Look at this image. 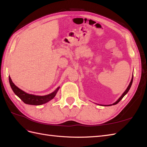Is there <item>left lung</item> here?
<instances>
[{
    "label": "left lung",
    "instance_id": "obj_1",
    "mask_svg": "<svg viewBox=\"0 0 147 147\" xmlns=\"http://www.w3.org/2000/svg\"><path fill=\"white\" fill-rule=\"evenodd\" d=\"M133 77H132V79H131V82H130V83H129V85H128V86H127V89L125 90V92H124L123 93V95H122L121 96H120V98H119L115 102V103H114L112 105H115V104H117L118 102H120V100H121L123 98L124 96H125V95L126 94V93L128 92V91L129 90V89H130V88H131V85H132V83H133ZM104 106H107V105H104Z\"/></svg>",
    "mask_w": 147,
    "mask_h": 147
}]
</instances>
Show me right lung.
Wrapping results in <instances>:
<instances>
[{
    "label": "right lung",
    "mask_w": 147,
    "mask_h": 147,
    "mask_svg": "<svg viewBox=\"0 0 147 147\" xmlns=\"http://www.w3.org/2000/svg\"><path fill=\"white\" fill-rule=\"evenodd\" d=\"M9 80L12 91L14 92L15 94L24 103H25L26 104L33 105H40L43 104H45V103L51 100L52 99L54 98L56 93H57L59 88H60V87H58L54 92L50 93L49 95L44 96L34 95L24 92L22 90L19 88L18 87L16 86L13 83V82H12V80L10 76L9 77Z\"/></svg>",
    "instance_id": "right-lung-1"
}]
</instances>
